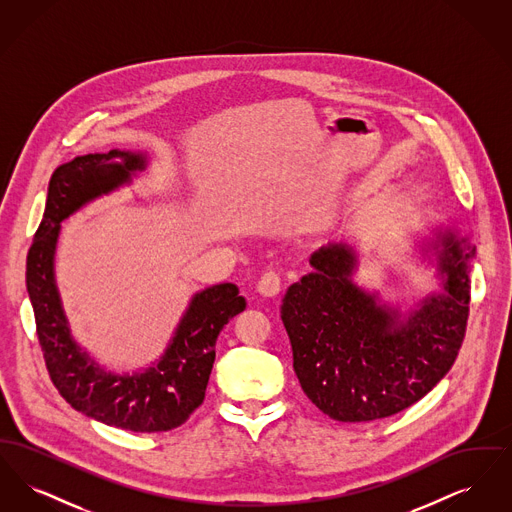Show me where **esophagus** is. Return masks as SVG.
Listing matches in <instances>:
<instances>
[{"label":"esophagus","mask_w":512,"mask_h":512,"mask_svg":"<svg viewBox=\"0 0 512 512\" xmlns=\"http://www.w3.org/2000/svg\"><path fill=\"white\" fill-rule=\"evenodd\" d=\"M280 288H282V280H280V276L276 274V272H265L263 276H261V280L257 282V292L261 293L263 297H276L278 293H280Z\"/></svg>","instance_id":"esophagus-1"}]
</instances>
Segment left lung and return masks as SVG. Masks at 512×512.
Returning a JSON list of instances; mask_svg holds the SVG:
<instances>
[{"label":"left lung","mask_w":512,"mask_h":512,"mask_svg":"<svg viewBox=\"0 0 512 512\" xmlns=\"http://www.w3.org/2000/svg\"><path fill=\"white\" fill-rule=\"evenodd\" d=\"M411 238L413 257L434 268L441 288L411 307L359 286L353 280L359 255L345 242L317 249L309 259L313 270L282 299L293 370L305 395L332 420L401 413L434 390L459 355L476 245L445 224Z\"/></svg>","instance_id":"1"}]
</instances>
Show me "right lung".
Instances as JSON below:
<instances>
[{
  "mask_svg": "<svg viewBox=\"0 0 512 512\" xmlns=\"http://www.w3.org/2000/svg\"><path fill=\"white\" fill-rule=\"evenodd\" d=\"M149 161L144 151L111 149L78 155L57 167L26 257V290L51 382L78 413L144 434L184 424L203 403L220 330L245 309L244 295L232 282L195 292L163 355L132 372L107 370L74 340L55 280L61 222L101 195L130 186Z\"/></svg>",
  "mask_w": 512,
  "mask_h": 512,
  "instance_id": "obj_1",
  "label": "right lung"
}]
</instances>
